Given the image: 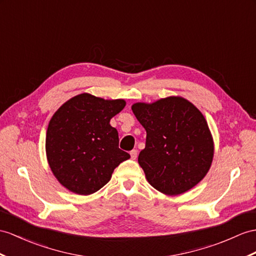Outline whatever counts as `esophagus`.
I'll return each instance as SVG.
<instances>
[{"mask_svg": "<svg viewBox=\"0 0 256 256\" xmlns=\"http://www.w3.org/2000/svg\"><path fill=\"white\" fill-rule=\"evenodd\" d=\"M136 154H138V151H136V150H132V151L130 152V156H132V160L136 158Z\"/></svg>", "mask_w": 256, "mask_h": 256, "instance_id": "34e87169", "label": "esophagus"}]
</instances>
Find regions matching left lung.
<instances>
[{
  "instance_id": "left-lung-1",
  "label": "left lung",
  "mask_w": 256,
  "mask_h": 256,
  "mask_svg": "<svg viewBox=\"0 0 256 256\" xmlns=\"http://www.w3.org/2000/svg\"><path fill=\"white\" fill-rule=\"evenodd\" d=\"M132 110L146 132L138 162L148 184L166 196H179L200 182L214 156L213 136L201 112L182 96L138 102Z\"/></svg>"
}]
</instances>
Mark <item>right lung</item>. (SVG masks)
<instances>
[{"mask_svg":"<svg viewBox=\"0 0 256 256\" xmlns=\"http://www.w3.org/2000/svg\"><path fill=\"white\" fill-rule=\"evenodd\" d=\"M124 106L122 98L81 93L55 112L46 130V152L53 175L66 189L80 196L92 194L130 158L118 148V132L110 124Z\"/></svg>","mask_w":256,"mask_h":256,"instance_id":"add662e5","label":"right lung"}]
</instances>
